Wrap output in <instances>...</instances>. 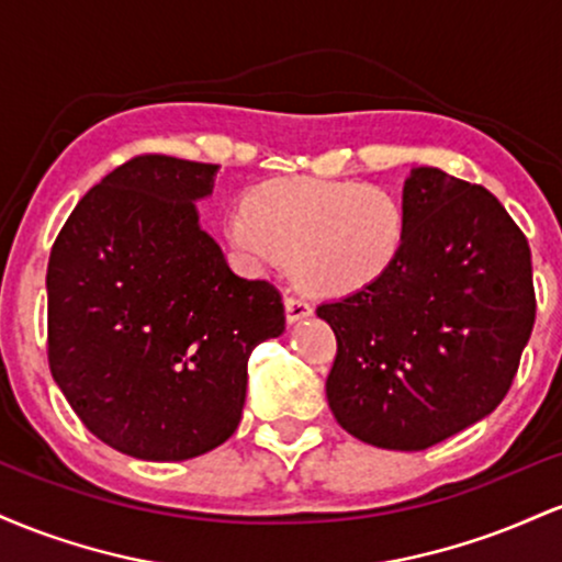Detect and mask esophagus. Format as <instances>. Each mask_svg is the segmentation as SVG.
Listing matches in <instances>:
<instances>
[{
    "instance_id": "obj_1",
    "label": "esophagus",
    "mask_w": 562,
    "mask_h": 562,
    "mask_svg": "<svg viewBox=\"0 0 562 562\" xmlns=\"http://www.w3.org/2000/svg\"><path fill=\"white\" fill-rule=\"evenodd\" d=\"M285 317L290 325H295V322L312 317V306L299 295H285Z\"/></svg>"
}]
</instances>
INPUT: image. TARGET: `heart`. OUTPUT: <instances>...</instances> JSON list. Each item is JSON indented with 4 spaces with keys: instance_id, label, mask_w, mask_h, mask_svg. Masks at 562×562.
I'll return each mask as SVG.
<instances>
[{
    "instance_id": "heart-1",
    "label": "heart",
    "mask_w": 562,
    "mask_h": 562,
    "mask_svg": "<svg viewBox=\"0 0 562 562\" xmlns=\"http://www.w3.org/2000/svg\"><path fill=\"white\" fill-rule=\"evenodd\" d=\"M406 232L402 198L357 179H269L224 218V235L243 259L256 267L290 259L293 280L322 299L383 280L402 256Z\"/></svg>"
}]
</instances>
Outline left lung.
Listing matches in <instances>:
<instances>
[{"label": "left lung", "instance_id": "left-lung-1", "mask_svg": "<svg viewBox=\"0 0 562 562\" xmlns=\"http://www.w3.org/2000/svg\"><path fill=\"white\" fill-rule=\"evenodd\" d=\"M409 232L375 285L317 306L338 353L335 420L380 449L420 451L499 406L537 299L524 232L492 192L434 166L404 182Z\"/></svg>", "mask_w": 562, "mask_h": 562}]
</instances>
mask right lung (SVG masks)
I'll list each match as a JSON object with an SVG mask.
<instances>
[{
    "mask_svg": "<svg viewBox=\"0 0 562 562\" xmlns=\"http://www.w3.org/2000/svg\"><path fill=\"white\" fill-rule=\"evenodd\" d=\"M218 166L139 156L79 200L47 267L49 370L108 447L182 462L235 434L248 357L285 330L267 280L200 227Z\"/></svg>",
    "mask_w": 562,
    "mask_h": 562,
    "instance_id": "obj_1",
    "label": "right lung"
}]
</instances>
